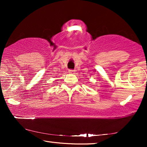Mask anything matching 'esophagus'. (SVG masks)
Wrapping results in <instances>:
<instances>
[{
	"mask_svg": "<svg viewBox=\"0 0 147 147\" xmlns=\"http://www.w3.org/2000/svg\"><path fill=\"white\" fill-rule=\"evenodd\" d=\"M68 71H69V73H70V74H75L76 73V71L74 69H69L68 70Z\"/></svg>",
	"mask_w": 147,
	"mask_h": 147,
	"instance_id": "1",
	"label": "esophagus"
}]
</instances>
